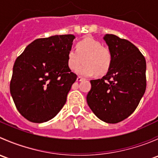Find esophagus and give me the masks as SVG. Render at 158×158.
Returning <instances> with one entry per match:
<instances>
[{
    "label": "esophagus",
    "instance_id": "1",
    "mask_svg": "<svg viewBox=\"0 0 158 158\" xmlns=\"http://www.w3.org/2000/svg\"><path fill=\"white\" fill-rule=\"evenodd\" d=\"M82 80H84V78L81 77V76H78V77H77L78 82H80V81H82Z\"/></svg>",
    "mask_w": 158,
    "mask_h": 158
}]
</instances>
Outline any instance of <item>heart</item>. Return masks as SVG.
<instances>
[{
    "label": "heart",
    "mask_w": 158,
    "mask_h": 158,
    "mask_svg": "<svg viewBox=\"0 0 158 158\" xmlns=\"http://www.w3.org/2000/svg\"><path fill=\"white\" fill-rule=\"evenodd\" d=\"M84 58V63L77 67ZM113 61L111 49L92 37H86L76 44V49H70L67 54V64L69 69L85 76H91L95 73L104 75L109 72Z\"/></svg>",
    "instance_id": "1"
}]
</instances>
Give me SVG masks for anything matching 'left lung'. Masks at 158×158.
<instances>
[{"instance_id": "obj_1", "label": "left lung", "mask_w": 158, "mask_h": 158, "mask_svg": "<svg viewBox=\"0 0 158 158\" xmlns=\"http://www.w3.org/2000/svg\"><path fill=\"white\" fill-rule=\"evenodd\" d=\"M104 40L112 52V64L102 79L90 81L86 99L100 120L115 124L135 111L145 92L146 60L127 40L113 34H106Z\"/></svg>"}]
</instances>
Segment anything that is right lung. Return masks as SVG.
<instances>
[{
	"instance_id": "obj_1",
	"label": "right lung",
	"mask_w": 158,
	"mask_h": 158,
	"mask_svg": "<svg viewBox=\"0 0 158 158\" xmlns=\"http://www.w3.org/2000/svg\"><path fill=\"white\" fill-rule=\"evenodd\" d=\"M74 35L39 38L15 60L10 91L22 116L34 123L55 117L66 102L77 76L67 64Z\"/></svg>"
}]
</instances>
